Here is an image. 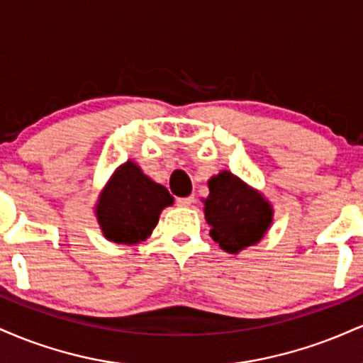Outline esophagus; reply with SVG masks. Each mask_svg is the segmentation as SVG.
Instances as JSON below:
<instances>
[{"instance_id":"1","label":"esophagus","mask_w":363,"mask_h":363,"mask_svg":"<svg viewBox=\"0 0 363 363\" xmlns=\"http://www.w3.org/2000/svg\"><path fill=\"white\" fill-rule=\"evenodd\" d=\"M194 201V196H186V198H177L176 203L177 206H191Z\"/></svg>"}]
</instances>
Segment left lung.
I'll list each match as a JSON object with an SVG mask.
<instances>
[{"instance_id":"left-lung-1","label":"left lung","mask_w":363,"mask_h":363,"mask_svg":"<svg viewBox=\"0 0 363 363\" xmlns=\"http://www.w3.org/2000/svg\"><path fill=\"white\" fill-rule=\"evenodd\" d=\"M208 186L205 216L215 242L230 254L259 242L273 215L264 198L227 170L211 177Z\"/></svg>"}]
</instances>
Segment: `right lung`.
Listing matches in <instances>:
<instances>
[{"instance_id":"obj_1","label":"right lung","mask_w":363,"mask_h":363,"mask_svg":"<svg viewBox=\"0 0 363 363\" xmlns=\"http://www.w3.org/2000/svg\"><path fill=\"white\" fill-rule=\"evenodd\" d=\"M174 198L133 162L116 170L97 205L104 235L112 242L136 244L152 234L158 215Z\"/></svg>"}]
</instances>
